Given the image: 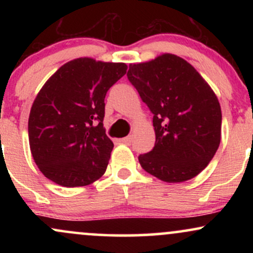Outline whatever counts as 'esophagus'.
Returning <instances> with one entry per match:
<instances>
[{
    "label": "esophagus",
    "instance_id": "1",
    "mask_svg": "<svg viewBox=\"0 0 253 253\" xmlns=\"http://www.w3.org/2000/svg\"><path fill=\"white\" fill-rule=\"evenodd\" d=\"M121 143L129 145L130 143H132V138H130V136H126V138H123V139H121Z\"/></svg>",
    "mask_w": 253,
    "mask_h": 253
}]
</instances>
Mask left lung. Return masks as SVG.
I'll return each mask as SVG.
<instances>
[{"mask_svg":"<svg viewBox=\"0 0 253 253\" xmlns=\"http://www.w3.org/2000/svg\"><path fill=\"white\" fill-rule=\"evenodd\" d=\"M127 78L153 114L156 144L138 157L141 168L169 183L199 175L221 139V108L211 86L187 60L170 53L130 64Z\"/></svg>","mask_w":253,"mask_h":253,"instance_id":"1","label":"left lung"}]
</instances>
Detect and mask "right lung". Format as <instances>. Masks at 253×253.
I'll use <instances>...</instances> for the list:
<instances>
[{
	"instance_id": "obj_1",
	"label": "right lung",
	"mask_w": 253,
	"mask_h": 253,
	"mask_svg": "<svg viewBox=\"0 0 253 253\" xmlns=\"http://www.w3.org/2000/svg\"><path fill=\"white\" fill-rule=\"evenodd\" d=\"M126 70L125 63L77 58L43 84L28 119L31 152L43 176L74 188L106 172L114 144L103 128L104 97Z\"/></svg>"
}]
</instances>
